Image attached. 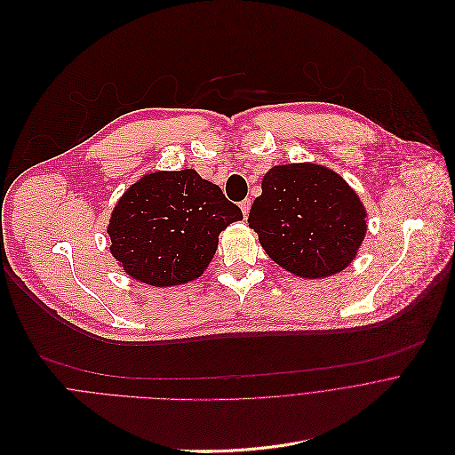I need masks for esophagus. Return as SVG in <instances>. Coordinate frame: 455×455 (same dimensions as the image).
Wrapping results in <instances>:
<instances>
[{
  "label": "esophagus",
  "instance_id": "1",
  "mask_svg": "<svg viewBox=\"0 0 455 455\" xmlns=\"http://www.w3.org/2000/svg\"><path fill=\"white\" fill-rule=\"evenodd\" d=\"M240 210H242L243 217L247 219V215H249V210H251V199H245V201H242V203H240Z\"/></svg>",
  "mask_w": 455,
  "mask_h": 455
}]
</instances>
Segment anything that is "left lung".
I'll list each match as a JSON object with an SVG mask.
<instances>
[{
	"instance_id": "left-lung-1",
	"label": "left lung",
	"mask_w": 455,
	"mask_h": 455,
	"mask_svg": "<svg viewBox=\"0 0 455 455\" xmlns=\"http://www.w3.org/2000/svg\"><path fill=\"white\" fill-rule=\"evenodd\" d=\"M249 228L270 259L303 280L342 272L368 231V212L356 192L328 166H272L249 212Z\"/></svg>"
}]
</instances>
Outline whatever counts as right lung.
<instances>
[{
	"instance_id": "1",
	"label": "right lung",
	"mask_w": 455,
	"mask_h": 455,
	"mask_svg": "<svg viewBox=\"0 0 455 455\" xmlns=\"http://www.w3.org/2000/svg\"><path fill=\"white\" fill-rule=\"evenodd\" d=\"M242 212L194 168L157 170L131 185L111 212V254L125 275L152 287H177L204 275L219 235Z\"/></svg>"
}]
</instances>
